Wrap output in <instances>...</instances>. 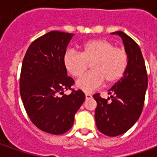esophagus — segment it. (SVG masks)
Instances as JSON below:
<instances>
[{
	"label": "esophagus",
	"mask_w": 157,
	"mask_h": 157,
	"mask_svg": "<svg viewBox=\"0 0 157 157\" xmlns=\"http://www.w3.org/2000/svg\"><path fill=\"white\" fill-rule=\"evenodd\" d=\"M92 94H88V93H86V100H90V99H92Z\"/></svg>",
	"instance_id": "1"
}]
</instances>
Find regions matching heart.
Segmentation results:
<instances>
[{
	"label": "heart",
	"mask_w": 157,
	"mask_h": 157,
	"mask_svg": "<svg viewBox=\"0 0 157 157\" xmlns=\"http://www.w3.org/2000/svg\"><path fill=\"white\" fill-rule=\"evenodd\" d=\"M63 63L70 74L81 77L91 63L92 71L83 76L77 82V86L86 93L100 87L104 80L112 85L122 77L128 64V55L121 47H115L105 38L86 42L81 52L68 51L64 54Z\"/></svg>",
	"instance_id": "heart-1"
}]
</instances>
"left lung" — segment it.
I'll return each mask as SVG.
<instances>
[{"label":"left lung","instance_id":"left-lung-1","mask_svg":"<svg viewBox=\"0 0 157 157\" xmlns=\"http://www.w3.org/2000/svg\"><path fill=\"white\" fill-rule=\"evenodd\" d=\"M123 41L128 55V64L124 76L108 91L110 100L103 99L100 94H94L97 102L95 121L100 132L107 136L126 133L137 121L144 105L148 86V74L139 45L122 31L113 32Z\"/></svg>","mask_w":157,"mask_h":157}]
</instances>
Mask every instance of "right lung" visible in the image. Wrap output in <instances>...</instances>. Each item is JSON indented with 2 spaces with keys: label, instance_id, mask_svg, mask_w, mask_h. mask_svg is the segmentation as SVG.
<instances>
[{
  "label": "right lung",
  "instance_id": "obj_1",
  "mask_svg": "<svg viewBox=\"0 0 157 157\" xmlns=\"http://www.w3.org/2000/svg\"><path fill=\"white\" fill-rule=\"evenodd\" d=\"M73 34L51 31L30 44L21 63L20 94L28 116L40 130L62 135L72 127L85 100L67 76L63 57ZM70 90L66 95L64 90Z\"/></svg>",
  "mask_w": 157,
  "mask_h": 157
}]
</instances>
